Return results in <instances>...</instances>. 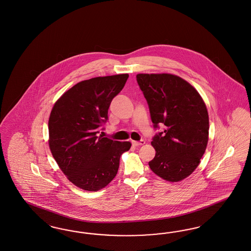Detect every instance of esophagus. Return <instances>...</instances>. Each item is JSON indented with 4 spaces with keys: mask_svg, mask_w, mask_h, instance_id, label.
<instances>
[{
    "mask_svg": "<svg viewBox=\"0 0 251 251\" xmlns=\"http://www.w3.org/2000/svg\"><path fill=\"white\" fill-rule=\"evenodd\" d=\"M145 143H146L145 140H140L139 142H137V141H131V145H132L133 147H139V146L144 145Z\"/></svg>",
    "mask_w": 251,
    "mask_h": 251,
    "instance_id": "esophagus-1",
    "label": "esophagus"
}]
</instances>
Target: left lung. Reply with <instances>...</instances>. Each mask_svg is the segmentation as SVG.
Wrapping results in <instances>:
<instances>
[{
	"label": "left lung",
	"mask_w": 251,
	"mask_h": 251,
	"mask_svg": "<svg viewBox=\"0 0 251 251\" xmlns=\"http://www.w3.org/2000/svg\"><path fill=\"white\" fill-rule=\"evenodd\" d=\"M136 80L148 101L156 133V154L149 162L164 180L178 182L197 168L208 142L209 119L204 101L190 83L170 74H139Z\"/></svg>",
	"instance_id": "1"
}]
</instances>
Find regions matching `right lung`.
<instances>
[{
	"instance_id": "obj_1",
	"label": "right lung",
	"mask_w": 251,
	"mask_h": 251,
	"mask_svg": "<svg viewBox=\"0 0 251 251\" xmlns=\"http://www.w3.org/2000/svg\"><path fill=\"white\" fill-rule=\"evenodd\" d=\"M128 77L122 74L81 81L64 92L51 111V153L68 179L84 191L107 186L118 173L122 153L130 150V142L97 136L108 120L111 101Z\"/></svg>"
}]
</instances>
